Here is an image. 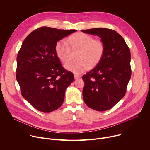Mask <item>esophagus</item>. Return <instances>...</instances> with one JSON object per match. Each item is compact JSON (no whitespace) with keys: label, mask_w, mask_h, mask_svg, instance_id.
<instances>
[{"label":"esophagus","mask_w":150,"mask_h":150,"mask_svg":"<svg viewBox=\"0 0 150 150\" xmlns=\"http://www.w3.org/2000/svg\"><path fill=\"white\" fill-rule=\"evenodd\" d=\"M81 76L79 75H78V74H75L74 75V78L75 79H78V78H79Z\"/></svg>","instance_id":"34e87169"}]
</instances>
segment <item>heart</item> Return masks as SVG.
Segmentation results:
<instances>
[{
	"label": "heart",
	"mask_w": 150,
	"mask_h": 150,
	"mask_svg": "<svg viewBox=\"0 0 150 150\" xmlns=\"http://www.w3.org/2000/svg\"><path fill=\"white\" fill-rule=\"evenodd\" d=\"M69 45L63 40L56 42L55 52L59 59L66 62L72 56V51L76 52V60H72L65 64V68L75 74L81 73L94 67L100 62L104 51V44L100 39L83 33H78L68 39Z\"/></svg>",
	"instance_id": "obj_1"
}]
</instances>
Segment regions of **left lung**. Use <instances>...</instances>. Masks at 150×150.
<instances>
[{"instance_id":"8db88e82","label":"left lung","mask_w":150,"mask_h":150,"mask_svg":"<svg viewBox=\"0 0 150 150\" xmlns=\"http://www.w3.org/2000/svg\"><path fill=\"white\" fill-rule=\"evenodd\" d=\"M82 31L99 36L104 44V53L97 65L82 76L84 102L97 111L109 110L126 94L132 73L130 49L113 30L96 28Z\"/></svg>"}]
</instances>
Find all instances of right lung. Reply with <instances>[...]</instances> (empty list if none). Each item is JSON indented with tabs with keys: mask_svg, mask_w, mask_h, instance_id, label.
I'll use <instances>...</instances> for the list:
<instances>
[{
	"mask_svg": "<svg viewBox=\"0 0 150 150\" xmlns=\"http://www.w3.org/2000/svg\"><path fill=\"white\" fill-rule=\"evenodd\" d=\"M76 31L38 28L25 38L18 52L16 78L21 94L38 111L52 112L63 103L65 90L74 78L62 67L55 45Z\"/></svg>",
	"mask_w": 150,
	"mask_h": 150,
	"instance_id": "obj_1",
	"label": "right lung"
}]
</instances>
